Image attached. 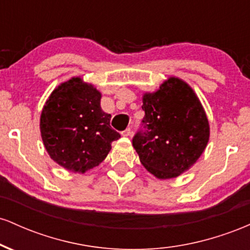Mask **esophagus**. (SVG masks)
<instances>
[{
    "label": "esophagus",
    "mask_w": 250,
    "mask_h": 250,
    "mask_svg": "<svg viewBox=\"0 0 250 250\" xmlns=\"http://www.w3.org/2000/svg\"><path fill=\"white\" fill-rule=\"evenodd\" d=\"M131 134H133V130H131L130 128H127L125 131H122V136H131Z\"/></svg>",
    "instance_id": "esophagus-1"
}]
</instances>
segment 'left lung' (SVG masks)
<instances>
[{"mask_svg":"<svg viewBox=\"0 0 250 250\" xmlns=\"http://www.w3.org/2000/svg\"><path fill=\"white\" fill-rule=\"evenodd\" d=\"M143 129L133 137L140 161L157 179L187 171L205 151L209 122L199 97L179 77H169L143 95Z\"/></svg>","mask_w":250,"mask_h":250,"instance_id":"left-lung-1","label":"left lung"}]
</instances>
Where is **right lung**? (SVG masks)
<instances>
[{
  "mask_svg": "<svg viewBox=\"0 0 250 250\" xmlns=\"http://www.w3.org/2000/svg\"><path fill=\"white\" fill-rule=\"evenodd\" d=\"M101 93L73 77L61 83L42 109L40 129L51 159L73 173L99 166L121 137L110 127V114L102 110Z\"/></svg>",
  "mask_w": 250,
  "mask_h": 250,
  "instance_id": "obj_1",
  "label": "right lung"
}]
</instances>
